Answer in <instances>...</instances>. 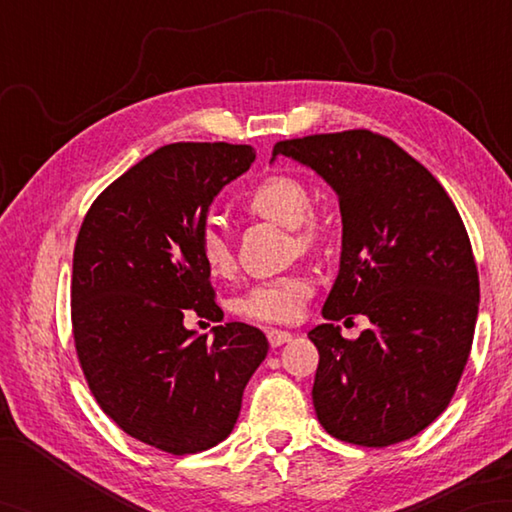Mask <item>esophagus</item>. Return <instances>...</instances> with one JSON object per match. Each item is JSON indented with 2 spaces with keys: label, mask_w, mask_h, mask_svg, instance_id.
I'll list each match as a JSON object with an SVG mask.
<instances>
[{
  "label": "esophagus",
  "mask_w": 512,
  "mask_h": 512,
  "mask_svg": "<svg viewBox=\"0 0 512 512\" xmlns=\"http://www.w3.org/2000/svg\"><path fill=\"white\" fill-rule=\"evenodd\" d=\"M266 339H268L270 347H279V345H284V343H290L292 341V334L284 332V330H268L266 332Z\"/></svg>",
  "instance_id": "obj_1"
}]
</instances>
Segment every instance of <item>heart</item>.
Instances as JSON below:
<instances>
[{
    "label": "heart",
    "mask_w": 512,
    "mask_h": 512,
    "mask_svg": "<svg viewBox=\"0 0 512 512\" xmlns=\"http://www.w3.org/2000/svg\"><path fill=\"white\" fill-rule=\"evenodd\" d=\"M246 209L290 231V248L312 253L325 239V220L310 209V189L292 173H270L248 193ZM198 250L206 270L215 279L235 273V248L220 224L206 222L198 233ZM314 292V281L306 273H288L257 281L235 299V310L246 319L264 323L297 321Z\"/></svg>",
    "instance_id": "heart-1"
}]
</instances>
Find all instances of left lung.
Masks as SVG:
<instances>
[{
  "label": "left lung",
  "instance_id": "1",
  "mask_svg": "<svg viewBox=\"0 0 512 512\" xmlns=\"http://www.w3.org/2000/svg\"><path fill=\"white\" fill-rule=\"evenodd\" d=\"M339 193L341 270L308 336L319 350L312 402L330 436L389 447L418 436L449 407L469 361L480 275L449 193L394 140L345 129L279 140ZM365 313L343 340L334 320Z\"/></svg>",
  "mask_w": 512,
  "mask_h": 512
}]
</instances>
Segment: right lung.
Returning a JSON list of instances; mask_svg holds the SVG:
<instances>
[{"label": "right lung", "mask_w": 512, "mask_h": 512, "mask_svg": "<svg viewBox=\"0 0 512 512\" xmlns=\"http://www.w3.org/2000/svg\"><path fill=\"white\" fill-rule=\"evenodd\" d=\"M255 149L171 143L116 178L83 217L72 262V336L92 396L127 436L171 455L215 447L233 431L268 341L222 323L198 233L224 184Z\"/></svg>", "instance_id": "add662e5"}]
</instances>
